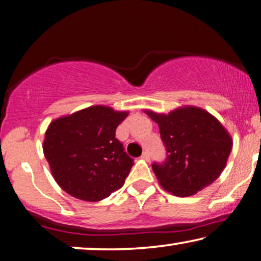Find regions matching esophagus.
<instances>
[{"mask_svg":"<svg viewBox=\"0 0 261 261\" xmlns=\"http://www.w3.org/2000/svg\"><path fill=\"white\" fill-rule=\"evenodd\" d=\"M141 158L145 161H150V153H148V151H145L143 154H141Z\"/></svg>","mask_w":261,"mask_h":261,"instance_id":"obj_1","label":"esophagus"}]
</instances>
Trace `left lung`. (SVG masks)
Segmentation results:
<instances>
[{
	"label": "left lung",
	"instance_id": "left-lung-1",
	"mask_svg": "<svg viewBox=\"0 0 261 261\" xmlns=\"http://www.w3.org/2000/svg\"><path fill=\"white\" fill-rule=\"evenodd\" d=\"M160 127L167 148L164 163L152 164L160 185L177 197H191L215 182L231 152L232 139L223 124L198 107L169 114L145 110Z\"/></svg>",
	"mask_w": 261,
	"mask_h": 261
}]
</instances>
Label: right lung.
<instances>
[{"instance_id": "add662e5", "label": "right lung", "mask_w": 261, "mask_h": 261, "mask_svg": "<svg viewBox=\"0 0 261 261\" xmlns=\"http://www.w3.org/2000/svg\"><path fill=\"white\" fill-rule=\"evenodd\" d=\"M127 116L128 111L92 106L51 121L43 152L64 192L93 202L122 187L134 163L115 132Z\"/></svg>"}]
</instances>
